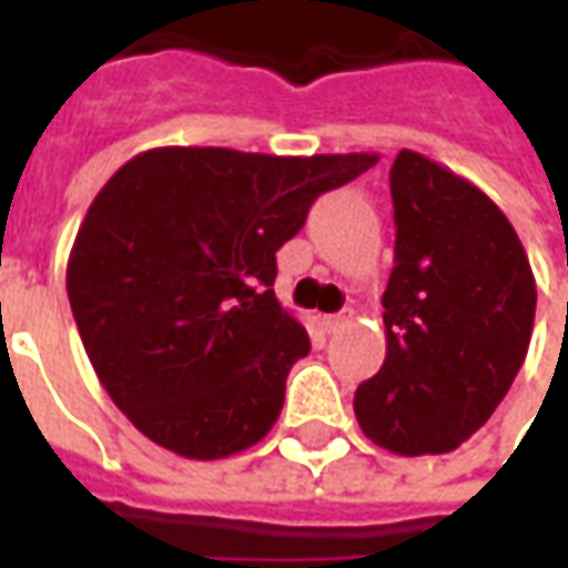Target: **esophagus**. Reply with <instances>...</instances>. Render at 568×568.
I'll return each instance as SVG.
<instances>
[{
    "label": "esophagus",
    "mask_w": 568,
    "mask_h": 568,
    "mask_svg": "<svg viewBox=\"0 0 568 568\" xmlns=\"http://www.w3.org/2000/svg\"><path fill=\"white\" fill-rule=\"evenodd\" d=\"M349 320H353V313H334V316H322V328H325L328 334H334V332H341V328H344Z\"/></svg>",
    "instance_id": "1"
}]
</instances>
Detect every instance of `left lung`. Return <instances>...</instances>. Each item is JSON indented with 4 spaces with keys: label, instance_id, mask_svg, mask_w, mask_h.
Segmentation results:
<instances>
[{
    "label": "left lung",
    "instance_id": "8db88e82",
    "mask_svg": "<svg viewBox=\"0 0 568 568\" xmlns=\"http://www.w3.org/2000/svg\"><path fill=\"white\" fill-rule=\"evenodd\" d=\"M389 187L386 358L353 407L383 450L435 456L471 438L511 389L532 337L536 276L505 212L468 179L402 149Z\"/></svg>",
    "mask_w": 568,
    "mask_h": 568
}]
</instances>
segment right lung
Instances as JSON below:
<instances>
[{
	"mask_svg": "<svg viewBox=\"0 0 568 568\" xmlns=\"http://www.w3.org/2000/svg\"><path fill=\"white\" fill-rule=\"evenodd\" d=\"M374 151L280 158L163 145L93 197L67 264L81 344L118 410L185 459L258 444L310 353L273 295L276 252Z\"/></svg>",
	"mask_w": 568,
	"mask_h": 568,
	"instance_id": "obj_1",
	"label": "right lung"
}]
</instances>
